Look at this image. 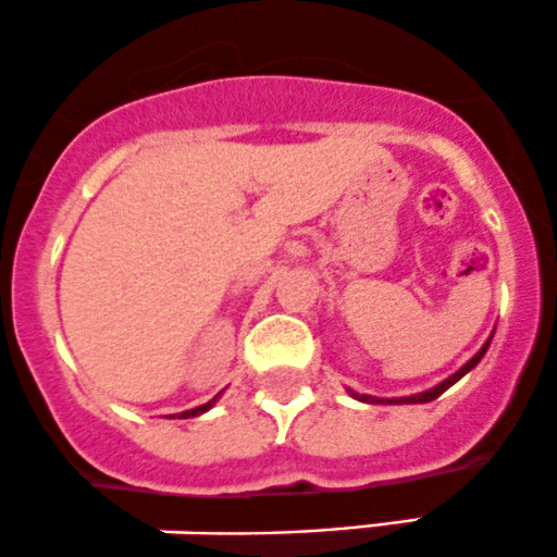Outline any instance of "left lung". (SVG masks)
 <instances>
[{
  "instance_id": "left-lung-1",
  "label": "left lung",
  "mask_w": 557,
  "mask_h": 557,
  "mask_svg": "<svg viewBox=\"0 0 557 557\" xmlns=\"http://www.w3.org/2000/svg\"><path fill=\"white\" fill-rule=\"evenodd\" d=\"M492 335H494V333H492ZM492 335H488V341H486V344L481 346L479 351H475L473 357H470L468 362L462 364V368L455 372V375H449L447 381H442V383H438V386H433V388H428V391H420V394H412V396H396V399H377V396H370V394H357V391H351V388H348V394H351L354 399L364 401V405H425V401H433V399H438V396H442L444 391H447L449 386H455V383L460 381L462 375H468V372L473 370L475 364L481 362V357H484V354H486L488 344H492Z\"/></svg>"
}]
</instances>
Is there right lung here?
I'll return each mask as SVG.
<instances>
[{
	"label": "right lung",
	"mask_w": 557,
	"mask_h": 557,
	"mask_svg": "<svg viewBox=\"0 0 557 557\" xmlns=\"http://www.w3.org/2000/svg\"><path fill=\"white\" fill-rule=\"evenodd\" d=\"M219 396L222 394H216L213 396L211 401H206V405H200V407H195V409H185V412H176V414H169V418H182V420H187V418H198V414H203V412H209V409L216 405L219 401Z\"/></svg>",
	"instance_id": "obj_1"
}]
</instances>
